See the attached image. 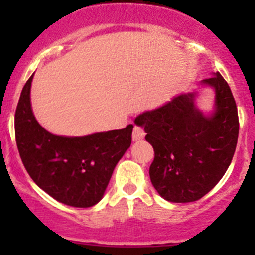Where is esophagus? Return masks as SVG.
Returning a JSON list of instances; mask_svg holds the SVG:
<instances>
[{
	"label": "esophagus",
	"mask_w": 255,
	"mask_h": 255,
	"mask_svg": "<svg viewBox=\"0 0 255 255\" xmlns=\"http://www.w3.org/2000/svg\"><path fill=\"white\" fill-rule=\"evenodd\" d=\"M144 135H145V133H144V130L142 129V128L138 127V126H134V128H133V133H132V140H133V142H138V140H142L144 138Z\"/></svg>",
	"instance_id": "34e87169"
}]
</instances>
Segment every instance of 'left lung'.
I'll use <instances>...</instances> for the list:
<instances>
[{
	"label": "left lung",
	"mask_w": 255,
	"mask_h": 255,
	"mask_svg": "<svg viewBox=\"0 0 255 255\" xmlns=\"http://www.w3.org/2000/svg\"><path fill=\"white\" fill-rule=\"evenodd\" d=\"M212 75L200 82V87L215 91L211 112L197 107L199 91L195 90L134 120L154 149L150 181L166 201L200 200L222 179L232 161L239 130L237 106L222 75Z\"/></svg>",
	"instance_id": "obj_1"
}]
</instances>
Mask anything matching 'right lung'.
Listing matches in <instances>:
<instances>
[{
	"label": "right lung",
	"instance_id": "1",
	"mask_svg": "<svg viewBox=\"0 0 255 255\" xmlns=\"http://www.w3.org/2000/svg\"><path fill=\"white\" fill-rule=\"evenodd\" d=\"M33 75L20 92L14 116L23 165L33 181L56 201L73 207L94 206L104 197L116 165L130 146L133 125L84 137L53 134L33 113Z\"/></svg>",
	"mask_w": 255,
	"mask_h": 255
}]
</instances>
